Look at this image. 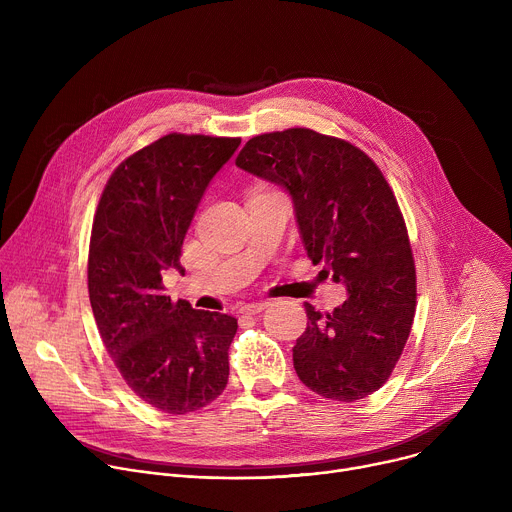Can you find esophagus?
Masks as SVG:
<instances>
[{"label":"esophagus","instance_id":"34e87169","mask_svg":"<svg viewBox=\"0 0 512 512\" xmlns=\"http://www.w3.org/2000/svg\"><path fill=\"white\" fill-rule=\"evenodd\" d=\"M267 306H269V302H251V304L241 306V314H259V312H263Z\"/></svg>","mask_w":512,"mask_h":512}]
</instances>
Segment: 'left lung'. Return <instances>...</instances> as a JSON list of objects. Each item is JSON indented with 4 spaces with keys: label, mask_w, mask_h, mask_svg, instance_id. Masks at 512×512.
Wrapping results in <instances>:
<instances>
[{
    "label": "left lung",
    "mask_w": 512,
    "mask_h": 512,
    "mask_svg": "<svg viewBox=\"0 0 512 512\" xmlns=\"http://www.w3.org/2000/svg\"><path fill=\"white\" fill-rule=\"evenodd\" d=\"M235 164L289 192L308 257L346 285L334 312L304 304L300 381L344 403L375 393L405 348L417 302L405 218L383 172L350 141L308 127L251 137Z\"/></svg>",
    "instance_id": "left-lung-1"
}]
</instances>
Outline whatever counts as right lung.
<instances>
[{
    "label": "right lung",
    "mask_w": 512,
    "mask_h": 512,
    "mask_svg": "<svg viewBox=\"0 0 512 512\" xmlns=\"http://www.w3.org/2000/svg\"><path fill=\"white\" fill-rule=\"evenodd\" d=\"M241 137L168 133L123 160L105 184L89 245V298L101 340L127 387L184 415L229 381L237 318L164 294L198 202Z\"/></svg>",
    "instance_id": "1"
}]
</instances>
